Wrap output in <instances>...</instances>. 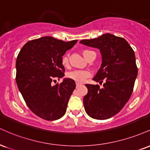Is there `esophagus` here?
<instances>
[{"label": "esophagus", "mask_w": 150, "mask_h": 150, "mask_svg": "<svg viewBox=\"0 0 150 150\" xmlns=\"http://www.w3.org/2000/svg\"><path fill=\"white\" fill-rule=\"evenodd\" d=\"M81 85V84H80V83H76V87H79Z\"/></svg>", "instance_id": "1"}]
</instances>
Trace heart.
Here are the masks:
<instances>
[{"label":"heart","mask_w":150,"mask_h":150,"mask_svg":"<svg viewBox=\"0 0 150 150\" xmlns=\"http://www.w3.org/2000/svg\"><path fill=\"white\" fill-rule=\"evenodd\" d=\"M91 52L89 50H84L83 52V55H84V58H86L87 57V54L89 52ZM61 64L64 67H68L69 65V62H68V57L67 55H64V57L61 59ZM91 76V73L88 70H73V71L69 72L67 74V77L69 79H71L77 83H82L85 81L88 77Z\"/></svg>","instance_id":"heart-1"}]
</instances>
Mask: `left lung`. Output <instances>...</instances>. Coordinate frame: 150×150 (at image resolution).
Here are the masks:
<instances>
[{
    "instance_id": "obj_1",
    "label": "left lung",
    "mask_w": 150,
    "mask_h": 150,
    "mask_svg": "<svg viewBox=\"0 0 150 150\" xmlns=\"http://www.w3.org/2000/svg\"><path fill=\"white\" fill-rule=\"evenodd\" d=\"M80 43L100 50L102 64L93 80L104 82L101 89L98 84H86L84 109L93 119L107 120L117 114L132 94L138 75L134 51L125 39L110 33Z\"/></svg>"
}]
</instances>
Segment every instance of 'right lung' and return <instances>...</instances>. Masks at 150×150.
<instances>
[{
    "label": "right lung",
    "instance_id": "1",
    "mask_svg": "<svg viewBox=\"0 0 150 150\" xmlns=\"http://www.w3.org/2000/svg\"><path fill=\"white\" fill-rule=\"evenodd\" d=\"M77 42H64L46 36L28 41L19 52L16 82L27 106L38 117L54 121L66 113L75 89V81L66 78L55 85L52 82L64 76L61 59Z\"/></svg>",
    "mask_w": 150,
    "mask_h": 150
}]
</instances>
